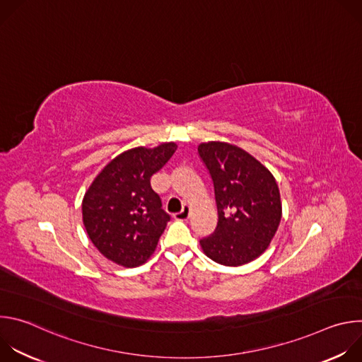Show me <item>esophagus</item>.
<instances>
[{
  "label": "esophagus",
  "mask_w": 362,
  "mask_h": 362,
  "mask_svg": "<svg viewBox=\"0 0 362 362\" xmlns=\"http://www.w3.org/2000/svg\"><path fill=\"white\" fill-rule=\"evenodd\" d=\"M187 218H189V208H187V206H183L180 212L175 214L176 221H186Z\"/></svg>",
  "instance_id": "34e87169"
}]
</instances>
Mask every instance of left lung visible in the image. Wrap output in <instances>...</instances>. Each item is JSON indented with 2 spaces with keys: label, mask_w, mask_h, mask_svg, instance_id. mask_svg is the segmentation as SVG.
Instances as JSON below:
<instances>
[{
  "label": "left lung",
  "mask_w": 362,
  "mask_h": 362,
  "mask_svg": "<svg viewBox=\"0 0 362 362\" xmlns=\"http://www.w3.org/2000/svg\"><path fill=\"white\" fill-rule=\"evenodd\" d=\"M199 156L215 187L218 225L200 239L203 252L225 267H240L261 256L275 236L282 203L272 173L243 148L200 143Z\"/></svg>",
  "instance_id": "left-lung-1"
}]
</instances>
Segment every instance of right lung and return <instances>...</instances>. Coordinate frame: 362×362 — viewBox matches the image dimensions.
Listing matches in <instances>:
<instances>
[{"label": "right lung", "mask_w": 362, "mask_h": 362, "mask_svg": "<svg viewBox=\"0 0 362 362\" xmlns=\"http://www.w3.org/2000/svg\"><path fill=\"white\" fill-rule=\"evenodd\" d=\"M176 143L134 147L115 158L83 197V223L98 252L109 261L136 268L158 246L170 216L150 177L173 156Z\"/></svg>", "instance_id": "add662e5"}]
</instances>
